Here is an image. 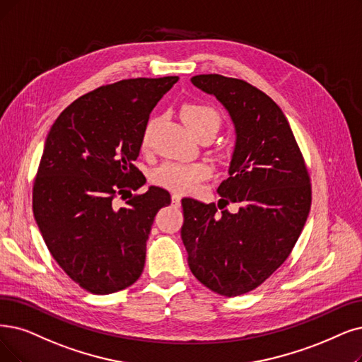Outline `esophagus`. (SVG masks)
<instances>
[{
  "label": "esophagus",
  "instance_id": "34e87169",
  "mask_svg": "<svg viewBox=\"0 0 362 362\" xmlns=\"http://www.w3.org/2000/svg\"><path fill=\"white\" fill-rule=\"evenodd\" d=\"M172 204L175 205V206H178V205L181 204V194L173 193V194H172Z\"/></svg>",
  "mask_w": 362,
  "mask_h": 362
}]
</instances>
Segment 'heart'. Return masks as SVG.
<instances>
[{
	"label": "heart",
	"mask_w": 362,
	"mask_h": 362,
	"mask_svg": "<svg viewBox=\"0 0 362 362\" xmlns=\"http://www.w3.org/2000/svg\"><path fill=\"white\" fill-rule=\"evenodd\" d=\"M181 117L184 123L190 127L193 134H199L205 129L216 132L220 127L221 117L218 111L205 104H185L181 108ZM157 126V119L151 117L144 126L141 136V147L147 148L151 142V136ZM212 173V166L205 160L197 162H166L153 172V181L157 185L178 193L193 192L197 184L206 180Z\"/></svg>",
	"instance_id": "heart-1"
}]
</instances>
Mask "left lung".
Masks as SVG:
<instances>
[{"label":"left lung","instance_id":"left-lung-1","mask_svg":"<svg viewBox=\"0 0 362 362\" xmlns=\"http://www.w3.org/2000/svg\"><path fill=\"white\" fill-rule=\"evenodd\" d=\"M192 83L214 95L236 129L230 177L218 205L181 200V238L192 273L211 291L236 297L262 285L290 257L312 204L305 158L282 110L252 84L220 74ZM239 203L240 211L225 210Z\"/></svg>","mask_w":362,"mask_h":362}]
</instances>
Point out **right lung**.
Segmentation results:
<instances>
[{"label":"right lung","instance_id":"add662e5","mask_svg":"<svg viewBox=\"0 0 362 362\" xmlns=\"http://www.w3.org/2000/svg\"><path fill=\"white\" fill-rule=\"evenodd\" d=\"M178 81L129 78L83 95L53 123L33 189L35 221L56 263L92 294L138 281L154 216L170 194L134 165L151 110ZM127 192L128 205L113 206Z\"/></svg>","mask_w":362,"mask_h":362}]
</instances>
